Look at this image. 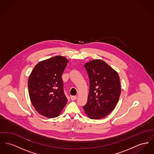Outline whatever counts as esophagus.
<instances>
[{
    "mask_svg": "<svg viewBox=\"0 0 154 154\" xmlns=\"http://www.w3.org/2000/svg\"><path fill=\"white\" fill-rule=\"evenodd\" d=\"M71 99L72 100H76L77 99V96H72L71 97Z\"/></svg>",
    "mask_w": 154,
    "mask_h": 154,
    "instance_id": "1",
    "label": "esophagus"
}]
</instances>
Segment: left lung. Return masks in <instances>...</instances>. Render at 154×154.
Instances as JSON below:
<instances>
[{"label": "left lung", "mask_w": 154, "mask_h": 154, "mask_svg": "<svg viewBox=\"0 0 154 154\" xmlns=\"http://www.w3.org/2000/svg\"><path fill=\"white\" fill-rule=\"evenodd\" d=\"M90 88L86 104L83 106L91 119L105 117L119 101L121 88L117 72L100 60H94L85 64Z\"/></svg>", "instance_id": "obj_1"}]
</instances>
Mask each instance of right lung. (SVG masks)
Instances as JSON below:
<instances>
[{
	"mask_svg": "<svg viewBox=\"0 0 154 154\" xmlns=\"http://www.w3.org/2000/svg\"><path fill=\"white\" fill-rule=\"evenodd\" d=\"M68 62V60L62 56L40 62L29 78L31 103L36 111L44 117H57L67 103L62 75Z\"/></svg>",
	"mask_w": 154,
	"mask_h": 154,
	"instance_id": "add662e5",
	"label": "right lung"
}]
</instances>
